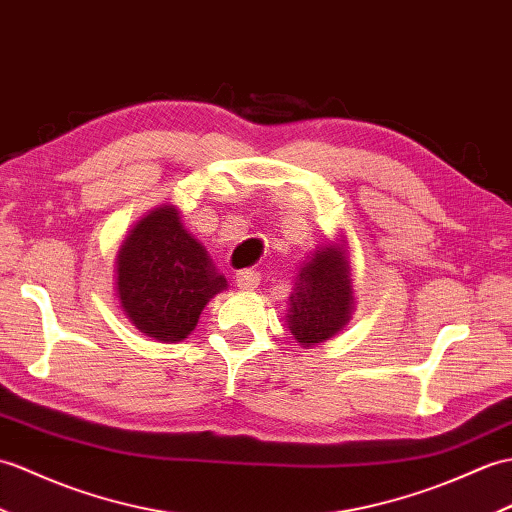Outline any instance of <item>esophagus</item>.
Instances as JSON below:
<instances>
[{"label":"esophagus","mask_w":512,"mask_h":512,"mask_svg":"<svg viewBox=\"0 0 512 512\" xmlns=\"http://www.w3.org/2000/svg\"><path fill=\"white\" fill-rule=\"evenodd\" d=\"M235 283H237V288L240 290H255L257 285H259V272H255V270H242V272H237L235 275Z\"/></svg>","instance_id":"34e87169"}]
</instances>
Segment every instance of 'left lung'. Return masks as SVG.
Segmentation results:
<instances>
[{
    "label": "left lung",
    "instance_id": "left-lung-1",
    "mask_svg": "<svg viewBox=\"0 0 512 512\" xmlns=\"http://www.w3.org/2000/svg\"><path fill=\"white\" fill-rule=\"evenodd\" d=\"M288 329L303 347L334 338L353 314V279L344 240L303 261L288 299Z\"/></svg>",
    "mask_w": 512,
    "mask_h": 512
}]
</instances>
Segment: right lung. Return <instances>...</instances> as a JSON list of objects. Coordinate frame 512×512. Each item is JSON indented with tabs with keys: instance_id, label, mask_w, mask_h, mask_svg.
I'll return each instance as SVG.
<instances>
[{
	"instance_id": "add662e5",
	"label": "right lung",
	"mask_w": 512,
	"mask_h": 512,
	"mask_svg": "<svg viewBox=\"0 0 512 512\" xmlns=\"http://www.w3.org/2000/svg\"><path fill=\"white\" fill-rule=\"evenodd\" d=\"M115 292L141 334L181 342L209 299L227 290L207 248L189 233L174 205L152 209L128 231L115 259Z\"/></svg>"
}]
</instances>
